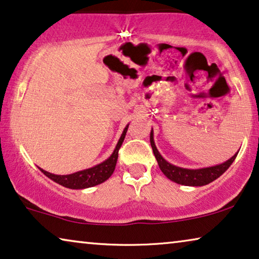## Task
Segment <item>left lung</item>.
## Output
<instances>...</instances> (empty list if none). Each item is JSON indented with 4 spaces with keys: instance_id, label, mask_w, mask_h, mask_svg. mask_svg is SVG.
<instances>
[{
    "instance_id": "obj_1",
    "label": "left lung",
    "mask_w": 259,
    "mask_h": 259,
    "mask_svg": "<svg viewBox=\"0 0 259 259\" xmlns=\"http://www.w3.org/2000/svg\"><path fill=\"white\" fill-rule=\"evenodd\" d=\"M150 144L162 172L164 174L169 180L175 182V183L188 185V187H203V185H206L211 183V182H213L214 180H217L218 177L222 176V175L229 169V166L232 164V162L235 161L236 156L238 154V152H236L230 159L222 163V164L209 167H202V169H185V167H180L174 164H170L169 162H166L165 159L162 157V155L159 154L157 148H156L155 145L154 131L152 130L150 133Z\"/></svg>"
}]
</instances>
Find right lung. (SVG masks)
I'll return each instance as SVG.
<instances>
[{
  "mask_svg": "<svg viewBox=\"0 0 259 259\" xmlns=\"http://www.w3.org/2000/svg\"><path fill=\"white\" fill-rule=\"evenodd\" d=\"M128 126L129 124L125 126L124 130H123L121 138L118 140V143L116 145L115 150L111 154L110 157L105 159L104 162L100 163V164L89 167V169L77 171V172L70 175H54L48 172V171H45L41 169V167H39V170H41L47 177H49L50 180H53L54 182H56V183L69 189H85L103 183V182L107 181L108 178L111 176L112 172H114L116 163H117L118 158V150L119 148H121L123 141H124Z\"/></svg>",
  "mask_w": 259,
  "mask_h": 259,
  "instance_id": "obj_1",
  "label": "right lung"
}]
</instances>
